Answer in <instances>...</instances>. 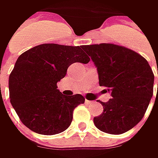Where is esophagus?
Segmentation results:
<instances>
[{
    "label": "esophagus",
    "mask_w": 158,
    "mask_h": 158,
    "mask_svg": "<svg viewBox=\"0 0 158 158\" xmlns=\"http://www.w3.org/2000/svg\"><path fill=\"white\" fill-rule=\"evenodd\" d=\"M85 103H86V104H91V103H92V101H90V100H87V99H86V100H85Z\"/></svg>",
    "instance_id": "34e87169"
}]
</instances>
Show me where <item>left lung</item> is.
Masks as SVG:
<instances>
[{"label":"left lung","mask_w":158,"mask_h":158,"mask_svg":"<svg viewBox=\"0 0 158 158\" xmlns=\"http://www.w3.org/2000/svg\"><path fill=\"white\" fill-rule=\"evenodd\" d=\"M82 49L98 69L99 85L112 96L108 102H101L104 110L94 117L95 126L111 135L130 130L143 118L153 96L154 74L148 61L136 52L114 44L83 46Z\"/></svg>","instance_id":"obj_1"}]
</instances>
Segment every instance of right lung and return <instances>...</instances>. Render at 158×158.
<instances>
[{
    "mask_svg": "<svg viewBox=\"0 0 158 158\" xmlns=\"http://www.w3.org/2000/svg\"><path fill=\"white\" fill-rule=\"evenodd\" d=\"M82 46L43 44L22 53L9 78L10 103L23 124L37 134L52 135L71 124L73 112L83 104L82 95L65 96L57 82L75 62L88 63Z\"/></svg>",
    "mask_w": 158,
    "mask_h": 158,
    "instance_id": "add662e5",
    "label": "right lung"
}]
</instances>
